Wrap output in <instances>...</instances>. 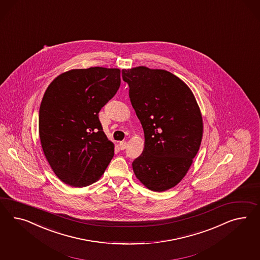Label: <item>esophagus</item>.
Masks as SVG:
<instances>
[{
  "label": "esophagus",
  "instance_id": "1",
  "mask_svg": "<svg viewBox=\"0 0 260 260\" xmlns=\"http://www.w3.org/2000/svg\"><path fill=\"white\" fill-rule=\"evenodd\" d=\"M126 146H127V143H126V141H122V142H120L119 147L122 150H124V149L126 148Z\"/></svg>",
  "mask_w": 260,
  "mask_h": 260
}]
</instances>
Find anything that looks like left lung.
Here are the masks:
<instances>
[{"mask_svg":"<svg viewBox=\"0 0 260 260\" xmlns=\"http://www.w3.org/2000/svg\"><path fill=\"white\" fill-rule=\"evenodd\" d=\"M122 77L145 134L134 174L152 191L172 188L187 173L202 142L203 118L194 94L166 70L140 66L122 70Z\"/></svg>","mask_w":260,"mask_h":260,"instance_id":"1","label":"left lung"}]
</instances>
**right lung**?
Returning a JSON list of instances; mask_svg holds the SVG:
<instances>
[{
  "label": "right lung",
  "instance_id": "right-lung-1",
  "mask_svg": "<svg viewBox=\"0 0 260 260\" xmlns=\"http://www.w3.org/2000/svg\"><path fill=\"white\" fill-rule=\"evenodd\" d=\"M119 69L91 67L56 77L42 98L39 133L58 179L75 187L96 182L114 155L99 118L119 89Z\"/></svg>",
  "mask_w": 260,
  "mask_h": 260
}]
</instances>
